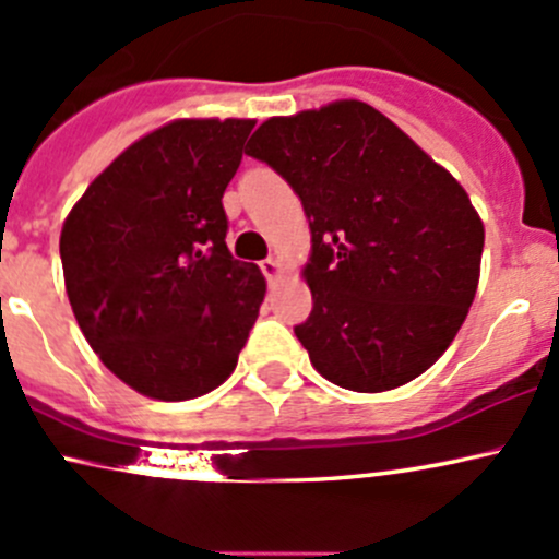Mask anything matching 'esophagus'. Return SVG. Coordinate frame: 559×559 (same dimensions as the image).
Wrapping results in <instances>:
<instances>
[{"instance_id":"34e87169","label":"esophagus","mask_w":559,"mask_h":559,"mask_svg":"<svg viewBox=\"0 0 559 559\" xmlns=\"http://www.w3.org/2000/svg\"><path fill=\"white\" fill-rule=\"evenodd\" d=\"M261 272H263V277L269 280V285H274V282H277L280 274H282V266H280L277 258H266V261L261 263Z\"/></svg>"}]
</instances>
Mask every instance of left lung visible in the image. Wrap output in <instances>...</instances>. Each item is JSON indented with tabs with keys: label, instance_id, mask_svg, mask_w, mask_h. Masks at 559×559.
<instances>
[{
	"label": "left lung",
	"instance_id": "8db88e82",
	"mask_svg": "<svg viewBox=\"0 0 559 559\" xmlns=\"http://www.w3.org/2000/svg\"><path fill=\"white\" fill-rule=\"evenodd\" d=\"M296 191L312 228V314L298 342L355 393L428 371L479 285L485 226L457 180L364 102L269 118L247 142Z\"/></svg>",
	"mask_w": 559,
	"mask_h": 559
}]
</instances>
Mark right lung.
Masks as SVG:
<instances>
[{
	"label": "right lung",
	"mask_w": 559,
	"mask_h": 559,
	"mask_svg": "<svg viewBox=\"0 0 559 559\" xmlns=\"http://www.w3.org/2000/svg\"><path fill=\"white\" fill-rule=\"evenodd\" d=\"M255 120H175L120 153L72 206L61 266L80 331L136 393L226 382L266 282L228 252L223 193Z\"/></svg>",
	"instance_id": "obj_1"
}]
</instances>
